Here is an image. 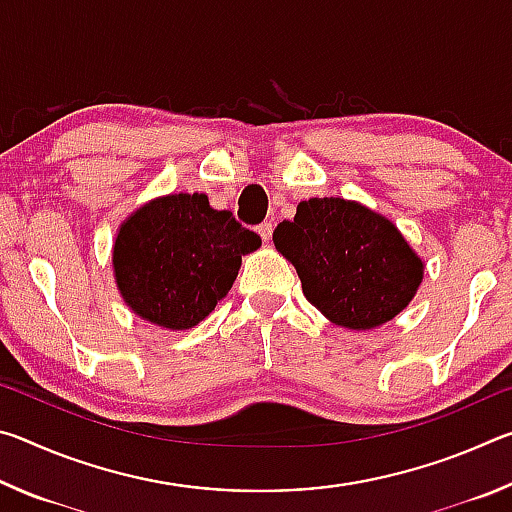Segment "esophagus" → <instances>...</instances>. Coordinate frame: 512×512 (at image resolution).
Masks as SVG:
<instances>
[{
  "label": "esophagus",
  "instance_id": "34e87169",
  "mask_svg": "<svg viewBox=\"0 0 512 512\" xmlns=\"http://www.w3.org/2000/svg\"><path fill=\"white\" fill-rule=\"evenodd\" d=\"M257 235L262 237L264 241L271 239V235H273V223H271V221H264V223H259V225H257Z\"/></svg>",
  "mask_w": 512,
  "mask_h": 512
}]
</instances>
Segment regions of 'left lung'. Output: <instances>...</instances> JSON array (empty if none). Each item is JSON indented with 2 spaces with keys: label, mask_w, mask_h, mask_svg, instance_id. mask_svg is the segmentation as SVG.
Returning a JSON list of instances; mask_svg holds the SVG:
<instances>
[{
  "label": "left lung",
  "mask_w": 512,
  "mask_h": 512,
  "mask_svg": "<svg viewBox=\"0 0 512 512\" xmlns=\"http://www.w3.org/2000/svg\"><path fill=\"white\" fill-rule=\"evenodd\" d=\"M273 244L296 266L311 305L357 332L409 307L424 277L422 257L391 219L339 196L298 203L293 221L277 223Z\"/></svg>",
  "instance_id": "8db88e82"
}]
</instances>
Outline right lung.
Wrapping results in <instances>:
<instances>
[{
	"label": "right lung",
	"mask_w": 512,
	"mask_h": 512,
	"mask_svg": "<svg viewBox=\"0 0 512 512\" xmlns=\"http://www.w3.org/2000/svg\"><path fill=\"white\" fill-rule=\"evenodd\" d=\"M262 246L205 194H167L126 216L112 244V275L135 316L162 329H189L221 302L241 255Z\"/></svg>",
	"instance_id": "right-lung-1"
}]
</instances>
